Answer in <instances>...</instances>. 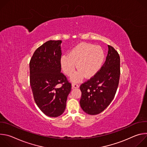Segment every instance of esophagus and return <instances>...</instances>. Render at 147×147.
Masks as SVG:
<instances>
[{"instance_id":"34e87169","label":"esophagus","mask_w":147,"mask_h":147,"mask_svg":"<svg viewBox=\"0 0 147 147\" xmlns=\"http://www.w3.org/2000/svg\"><path fill=\"white\" fill-rule=\"evenodd\" d=\"M72 87L73 88H78L80 87V85L76 83V82H73L72 83Z\"/></svg>"}]
</instances>
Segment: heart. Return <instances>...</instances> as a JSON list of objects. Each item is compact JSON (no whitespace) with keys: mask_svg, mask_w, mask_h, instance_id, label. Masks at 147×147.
<instances>
[{"mask_svg":"<svg viewBox=\"0 0 147 147\" xmlns=\"http://www.w3.org/2000/svg\"><path fill=\"white\" fill-rule=\"evenodd\" d=\"M68 55L61 56V66L63 72L70 76L76 68L78 69L71 77L73 81H79L84 76L91 78L100 69L105 60V52L99 46L81 43L74 48Z\"/></svg>","mask_w":147,"mask_h":147,"instance_id":"heart-1","label":"heart"}]
</instances>
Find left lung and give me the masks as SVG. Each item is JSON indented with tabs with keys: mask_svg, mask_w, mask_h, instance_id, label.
<instances>
[{
	"mask_svg": "<svg viewBox=\"0 0 147 147\" xmlns=\"http://www.w3.org/2000/svg\"><path fill=\"white\" fill-rule=\"evenodd\" d=\"M120 62L118 52L108 45L106 61L99 71L80 86V106L87 114L100 113L113 99L119 82Z\"/></svg>",
	"mask_w": 147,
	"mask_h": 147,
	"instance_id": "left-lung-1",
	"label": "left lung"
}]
</instances>
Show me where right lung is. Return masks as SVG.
<instances>
[{
  "mask_svg": "<svg viewBox=\"0 0 147 147\" xmlns=\"http://www.w3.org/2000/svg\"><path fill=\"white\" fill-rule=\"evenodd\" d=\"M61 40H50L34 52L30 62V81L34 100L45 115L56 117L64 112L71 84L61 73ZM61 83L60 88L55 86Z\"/></svg>",
  "mask_w": 147,
  "mask_h": 147,
  "instance_id": "add662e5",
  "label": "right lung"
}]
</instances>
